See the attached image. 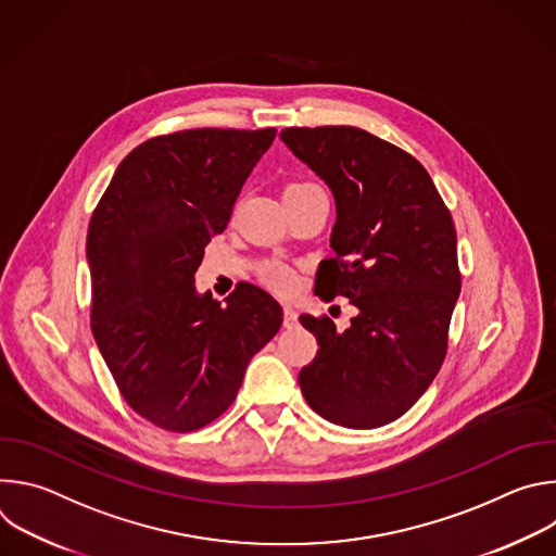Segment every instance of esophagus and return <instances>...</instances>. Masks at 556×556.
Listing matches in <instances>:
<instances>
[{
    "mask_svg": "<svg viewBox=\"0 0 556 556\" xmlns=\"http://www.w3.org/2000/svg\"><path fill=\"white\" fill-rule=\"evenodd\" d=\"M296 326V309L292 305H283V328H294Z\"/></svg>",
    "mask_w": 556,
    "mask_h": 556,
    "instance_id": "34e87169",
    "label": "esophagus"
}]
</instances>
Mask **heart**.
<instances>
[{
	"instance_id": "b5f03b06",
	"label": "heart",
	"mask_w": 556,
	"mask_h": 556,
	"mask_svg": "<svg viewBox=\"0 0 556 556\" xmlns=\"http://www.w3.org/2000/svg\"><path fill=\"white\" fill-rule=\"evenodd\" d=\"M309 187H314V185H309V182H292V185L286 187V193L303 191V189H309ZM262 279H264L273 290H277V292H281V294H286V292H290V290L294 288V273H292L288 266H283V264H268V266L262 270Z\"/></svg>"
}]
</instances>
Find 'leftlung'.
Returning <instances> with one entry per match:
<instances>
[{"mask_svg":"<svg viewBox=\"0 0 556 556\" xmlns=\"http://www.w3.org/2000/svg\"><path fill=\"white\" fill-rule=\"evenodd\" d=\"M286 147L337 202L314 292L348 296L358 314L339 332L330 316L301 314L319 343L299 371L307 405L348 429L401 418L442 367L459 296L457 237L448 208L414 155L358 127H288Z\"/></svg>","mask_w":556,"mask_h":556,"instance_id":"8db88e82","label":"left lung"}]
</instances>
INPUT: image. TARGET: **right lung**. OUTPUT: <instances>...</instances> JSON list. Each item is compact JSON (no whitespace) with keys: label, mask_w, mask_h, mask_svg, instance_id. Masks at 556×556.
Masks as SVG:
<instances>
[{"label":"right lung","mask_w":556,"mask_h":556,"mask_svg":"<svg viewBox=\"0 0 556 556\" xmlns=\"http://www.w3.org/2000/svg\"><path fill=\"white\" fill-rule=\"evenodd\" d=\"M277 129H185L138 144L88 228L92 334L127 405L167 431L222 416L281 305L240 283L226 305L195 290L211 237L230 219Z\"/></svg>","instance_id":"add662e5"}]
</instances>
